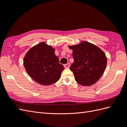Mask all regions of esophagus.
Returning <instances> with one entry per match:
<instances>
[{"mask_svg":"<svg viewBox=\"0 0 127 127\" xmlns=\"http://www.w3.org/2000/svg\"><path fill=\"white\" fill-rule=\"evenodd\" d=\"M64 66L65 68H69L70 67V64H64Z\"/></svg>","mask_w":127,"mask_h":127,"instance_id":"34e87169","label":"esophagus"}]
</instances>
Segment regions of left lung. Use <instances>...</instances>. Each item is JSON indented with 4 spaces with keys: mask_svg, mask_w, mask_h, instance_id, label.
Masks as SVG:
<instances>
[{
    "mask_svg": "<svg viewBox=\"0 0 127 127\" xmlns=\"http://www.w3.org/2000/svg\"><path fill=\"white\" fill-rule=\"evenodd\" d=\"M72 50L74 62L70 69L76 81L82 86H89L96 83L105 71L107 58L102 50L86 41L68 45Z\"/></svg>",
    "mask_w": 127,
    "mask_h": 127,
    "instance_id": "1",
    "label": "left lung"
}]
</instances>
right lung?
<instances>
[{
    "instance_id": "1",
    "label": "right lung",
    "mask_w": 127,
    "mask_h": 127,
    "mask_svg": "<svg viewBox=\"0 0 127 127\" xmlns=\"http://www.w3.org/2000/svg\"><path fill=\"white\" fill-rule=\"evenodd\" d=\"M55 52V48L42 42L30 48L24 56V66L27 73L42 85H50L58 81L64 70Z\"/></svg>"
}]
</instances>
